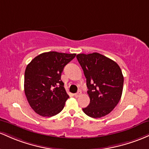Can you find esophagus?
<instances>
[{"label": "esophagus", "mask_w": 149, "mask_h": 149, "mask_svg": "<svg viewBox=\"0 0 149 149\" xmlns=\"http://www.w3.org/2000/svg\"><path fill=\"white\" fill-rule=\"evenodd\" d=\"M81 91H78L77 93H74V96L75 97H77H77H79L80 95H81Z\"/></svg>", "instance_id": "1"}]
</instances>
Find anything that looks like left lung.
I'll use <instances>...</instances> for the list:
<instances>
[{
  "instance_id": "obj_1",
  "label": "left lung",
  "mask_w": 149,
  "mask_h": 149,
  "mask_svg": "<svg viewBox=\"0 0 149 149\" xmlns=\"http://www.w3.org/2000/svg\"><path fill=\"white\" fill-rule=\"evenodd\" d=\"M86 79L90 103L82 108L88 116L99 118L109 114L119 103L124 77L113 60L98 53L77 56Z\"/></svg>"
}]
</instances>
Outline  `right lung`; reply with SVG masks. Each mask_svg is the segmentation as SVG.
<instances>
[{
    "mask_svg": "<svg viewBox=\"0 0 149 149\" xmlns=\"http://www.w3.org/2000/svg\"><path fill=\"white\" fill-rule=\"evenodd\" d=\"M75 53H43L35 57L24 72V93L31 108L43 117H52L64 108L69 96L61 80L63 68Z\"/></svg>",
    "mask_w": 149,
    "mask_h": 149,
    "instance_id": "1",
    "label": "right lung"
}]
</instances>
